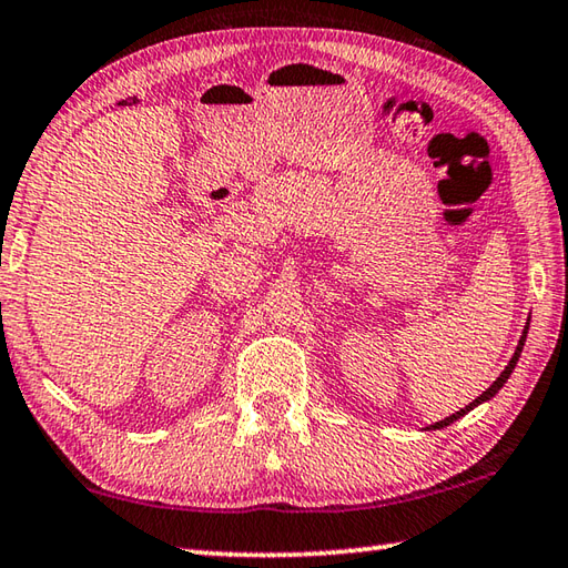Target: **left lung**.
<instances>
[{
    "label": "left lung",
    "instance_id": "left-lung-1",
    "mask_svg": "<svg viewBox=\"0 0 568 568\" xmlns=\"http://www.w3.org/2000/svg\"><path fill=\"white\" fill-rule=\"evenodd\" d=\"M527 332H529V320H527V325H525V329H521V337H519V342H517V349H515V354H513V359H509V364L505 366V372L497 376V379L493 382V386L490 388H485V392L475 398V402H470L468 406L465 408H460V410H455L453 416H448V418H443V420H438V424H433V426H428V430H440V428H446V426H450V424H455V420L458 418H463L465 414H468V410H473V408H477L480 404H487L490 402V398L499 392V388H503L505 384H507V379L509 376H513V372H515V366H517V362H519V357H521V349H525V342H527Z\"/></svg>",
    "mask_w": 568,
    "mask_h": 568
}]
</instances>
